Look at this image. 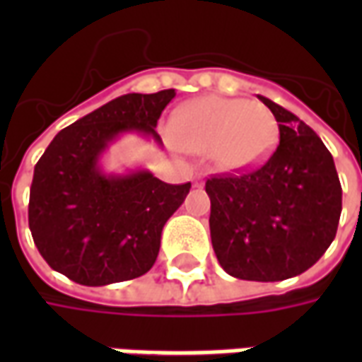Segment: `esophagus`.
I'll use <instances>...</instances> for the list:
<instances>
[{
  "mask_svg": "<svg viewBox=\"0 0 362 362\" xmlns=\"http://www.w3.org/2000/svg\"><path fill=\"white\" fill-rule=\"evenodd\" d=\"M194 186H202V176H197L196 184H194Z\"/></svg>",
  "mask_w": 362,
  "mask_h": 362,
  "instance_id": "1",
  "label": "esophagus"
}]
</instances>
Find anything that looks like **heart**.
Here are the masks:
<instances>
[{"label": "heart", "mask_w": 362, "mask_h": 362, "mask_svg": "<svg viewBox=\"0 0 362 362\" xmlns=\"http://www.w3.org/2000/svg\"><path fill=\"white\" fill-rule=\"evenodd\" d=\"M170 139L189 153H211L223 170L256 165L277 139V122L264 104L244 98L204 96L174 116Z\"/></svg>", "instance_id": "1"}]
</instances>
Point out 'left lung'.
<instances>
[{
	"instance_id": "obj_1",
	"label": "left lung",
	"mask_w": 362,
	"mask_h": 362,
	"mask_svg": "<svg viewBox=\"0 0 362 362\" xmlns=\"http://www.w3.org/2000/svg\"><path fill=\"white\" fill-rule=\"evenodd\" d=\"M258 98L277 119L279 145L250 173L205 182L209 230L228 275L283 281L314 266L334 243L341 184L316 132L266 96Z\"/></svg>"
}]
</instances>
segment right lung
Segmentation results:
<instances>
[{
	"instance_id": "right-lung-1",
	"label": "right lung",
	"mask_w": 362,
	"mask_h": 362,
	"mask_svg": "<svg viewBox=\"0 0 362 362\" xmlns=\"http://www.w3.org/2000/svg\"><path fill=\"white\" fill-rule=\"evenodd\" d=\"M174 96V89L122 95L52 139L35 166L28 202V227L52 269L103 287L153 267L163 227L192 184H166L147 168L106 173L103 157L126 134L163 147L155 127Z\"/></svg>"
}]
</instances>
